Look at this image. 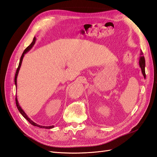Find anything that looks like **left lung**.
<instances>
[{
    "label": "left lung",
    "instance_id": "obj_1",
    "mask_svg": "<svg viewBox=\"0 0 157 157\" xmlns=\"http://www.w3.org/2000/svg\"><path fill=\"white\" fill-rule=\"evenodd\" d=\"M139 65L140 67L141 70H142V73L143 75H144V78H146V73H145V59L144 56L143 55V52L141 51L140 53V59H139Z\"/></svg>",
    "mask_w": 157,
    "mask_h": 157
}]
</instances>
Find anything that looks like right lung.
Instances as JSON below:
<instances>
[{
	"mask_svg": "<svg viewBox=\"0 0 157 157\" xmlns=\"http://www.w3.org/2000/svg\"><path fill=\"white\" fill-rule=\"evenodd\" d=\"M36 38L34 37V39H33V41L30 44H29L27 48H26L25 49V51H23V54L21 56V59H20V61H19V66L17 69V71H16V73H15V86L17 88V75H18V73H19V69H20V67H21V63H22V61H23V56H24V55L27 53L29 50H30L33 46H34L35 42H36ZM15 102H16V105H17V107L19 111L20 112V113L23 115V117L24 118H25L26 119L28 120V121L31 123V124L32 125L34 126H36V127H38V128H45V129H51V128H54V125H51V126H42V125H40L38 124H37V123H36L35 122H34L33 121H32L30 118H29L28 115H26V113L24 112V111L21 109V106H20L19 102H18V101H17V95H16V98H15Z\"/></svg>",
	"mask_w": 157,
	"mask_h": 157,
	"instance_id": "right-lung-1",
	"label": "right lung"
}]
</instances>
